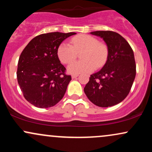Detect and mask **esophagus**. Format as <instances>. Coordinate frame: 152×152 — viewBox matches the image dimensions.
Wrapping results in <instances>:
<instances>
[{
	"label": "esophagus",
	"instance_id": "34e87169",
	"mask_svg": "<svg viewBox=\"0 0 152 152\" xmlns=\"http://www.w3.org/2000/svg\"><path fill=\"white\" fill-rule=\"evenodd\" d=\"M78 74H74V75H72V76H71V78H75L78 77Z\"/></svg>",
	"mask_w": 152,
	"mask_h": 152
}]
</instances>
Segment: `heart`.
<instances>
[{
    "instance_id": "heart-1",
    "label": "heart",
    "mask_w": 152,
    "mask_h": 152,
    "mask_svg": "<svg viewBox=\"0 0 152 152\" xmlns=\"http://www.w3.org/2000/svg\"><path fill=\"white\" fill-rule=\"evenodd\" d=\"M71 45L62 43L57 50L59 60L63 64H70L76 58L77 53H82L81 62L71 63L68 72L71 74L90 73L104 65L108 56V48L104 43L89 35L81 34L71 40Z\"/></svg>"
}]
</instances>
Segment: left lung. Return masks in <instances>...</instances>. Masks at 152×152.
Here are the masks:
<instances>
[{"label":"left lung","mask_w":152,"mask_h":152,"mask_svg":"<svg viewBox=\"0 0 152 152\" xmlns=\"http://www.w3.org/2000/svg\"><path fill=\"white\" fill-rule=\"evenodd\" d=\"M91 34L105 41L108 56L102 69L91 75L84 92L95 105L114 106L126 98L133 84L136 76L134 51L126 39L114 31H98Z\"/></svg>","instance_id":"8db88e82"}]
</instances>
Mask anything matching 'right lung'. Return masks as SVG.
<instances>
[{"mask_svg":"<svg viewBox=\"0 0 152 152\" xmlns=\"http://www.w3.org/2000/svg\"><path fill=\"white\" fill-rule=\"evenodd\" d=\"M76 33H48L36 36L19 57L17 79L23 96L38 108L55 106L64 97L71 80L66 74L57 50L66 38Z\"/></svg>","mask_w":152,"mask_h":152,"instance_id":"1","label":"right lung"}]
</instances>
